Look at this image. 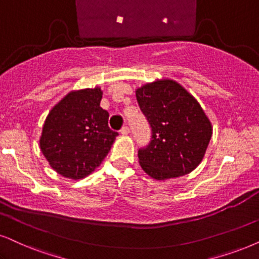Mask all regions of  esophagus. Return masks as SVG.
<instances>
[{"label":"esophagus","instance_id":"1","mask_svg":"<svg viewBox=\"0 0 259 259\" xmlns=\"http://www.w3.org/2000/svg\"><path fill=\"white\" fill-rule=\"evenodd\" d=\"M129 133H130V130H129V127H127V126H123L122 129H120V134H122V135H124V136H126Z\"/></svg>","mask_w":259,"mask_h":259}]
</instances>
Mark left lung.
<instances>
[{
    "instance_id": "1",
    "label": "left lung",
    "mask_w": 259,
    "mask_h": 259,
    "mask_svg": "<svg viewBox=\"0 0 259 259\" xmlns=\"http://www.w3.org/2000/svg\"><path fill=\"white\" fill-rule=\"evenodd\" d=\"M136 99L152 127V141L139 150L143 171L155 181L194 171L212 135L210 120L195 97L177 81L162 78L137 88Z\"/></svg>"
}]
</instances>
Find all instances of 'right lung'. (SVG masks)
<instances>
[{
    "label": "right lung",
    "instance_id": "1",
    "mask_svg": "<svg viewBox=\"0 0 259 259\" xmlns=\"http://www.w3.org/2000/svg\"><path fill=\"white\" fill-rule=\"evenodd\" d=\"M99 87L71 91L49 112L39 146L49 165L65 178L82 179L96 169L118 133L100 107Z\"/></svg>",
    "mask_w": 259,
    "mask_h": 259
}]
</instances>
